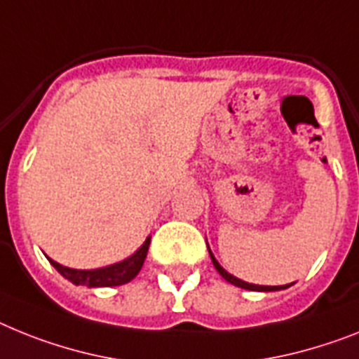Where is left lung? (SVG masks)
Masks as SVG:
<instances>
[{
	"instance_id": "obj_1",
	"label": "left lung",
	"mask_w": 359,
	"mask_h": 359,
	"mask_svg": "<svg viewBox=\"0 0 359 359\" xmlns=\"http://www.w3.org/2000/svg\"><path fill=\"white\" fill-rule=\"evenodd\" d=\"M210 257H212L213 261V266L217 268V272L221 273L222 277H224L226 281L231 283V285H236V287H241V288H246V290H255V292H272V290H283V288H288V285H283V287H261V285H252V283H245L241 281V279H237V277H233L231 273H228L224 270V268L221 266V264L217 263V259L213 257V254L210 252Z\"/></svg>"
}]
</instances>
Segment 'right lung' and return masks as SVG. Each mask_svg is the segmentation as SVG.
I'll list each match as a JSON object with an SVG mask.
<instances>
[{
    "label": "right lung",
    "mask_w": 359,
    "mask_h": 359,
    "mask_svg": "<svg viewBox=\"0 0 359 359\" xmlns=\"http://www.w3.org/2000/svg\"><path fill=\"white\" fill-rule=\"evenodd\" d=\"M149 241L151 237H147L144 241V245L135 252L131 257H128L122 263L111 264L105 268H96V270H74V268L62 266L60 263L49 259L60 273L65 279H69L74 285H87V287H118V285H126L140 272V268L144 264V259L147 255V248H149Z\"/></svg>",
    "instance_id": "add662e5"
}]
</instances>
